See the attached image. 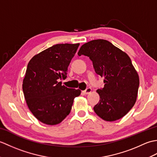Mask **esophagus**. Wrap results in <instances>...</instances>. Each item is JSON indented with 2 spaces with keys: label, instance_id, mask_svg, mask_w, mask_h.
Here are the masks:
<instances>
[{
  "label": "esophagus",
  "instance_id": "34e87169",
  "mask_svg": "<svg viewBox=\"0 0 157 157\" xmlns=\"http://www.w3.org/2000/svg\"><path fill=\"white\" fill-rule=\"evenodd\" d=\"M91 92H92V89H91L90 88H88L86 90L83 91L82 92H83V94H90V93Z\"/></svg>",
  "mask_w": 157,
  "mask_h": 157
}]
</instances>
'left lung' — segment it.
I'll return each mask as SVG.
<instances>
[{"label":"left lung","instance_id":"8db88e82","mask_svg":"<svg viewBox=\"0 0 157 157\" xmlns=\"http://www.w3.org/2000/svg\"><path fill=\"white\" fill-rule=\"evenodd\" d=\"M78 55L92 60L96 73L105 77V86L96 90L101 100L94 106L96 114L106 121L122 118L135 105L140 79L129 56L106 40L83 44Z\"/></svg>","mask_w":157,"mask_h":157}]
</instances>
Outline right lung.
<instances>
[{"label":"right lung","instance_id":"add662e5","mask_svg":"<svg viewBox=\"0 0 157 157\" xmlns=\"http://www.w3.org/2000/svg\"><path fill=\"white\" fill-rule=\"evenodd\" d=\"M79 44H58L34 55L29 61L22 88L29 109L46 125L61 123L71 111L79 89L62 86Z\"/></svg>","mask_w":157,"mask_h":157}]
</instances>
